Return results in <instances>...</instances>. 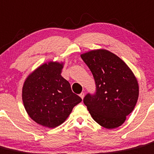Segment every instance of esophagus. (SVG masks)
Listing matches in <instances>:
<instances>
[{
    "instance_id": "esophagus-1",
    "label": "esophagus",
    "mask_w": 154,
    "mask_h": 154,
    "mask_svg": "<svg viewBox=\"0 0 154 154\" xmlns=\"http://www.w3.org/2000/svg\"><path fill=\"white\" fill-rule=\"evenodd\" d=\"M84 95H85L84 92H81V93L80 94V98H82V99H83V97H84Z\"/></svg>"
}]
</instances>
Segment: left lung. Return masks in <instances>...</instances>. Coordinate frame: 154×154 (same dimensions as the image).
<instances>
[{"mask_svg": "<svg viewBox=\"0 0 154 154\" xmlns=\"http://www.w3.org/2000/svg\"><path fill=\"white\" fill-rule=\"evenodd\" d=\"M81 58L95 83V92L86 94L83 103L93 120L101 126L119 127L138 101L136 78L121 59L107 50H92L82 54Z\"/></svg>", "mask_w": 154, "mask_h": 154, "instance_id": "left-lung-1", "label": "left lung"}]
</instances>
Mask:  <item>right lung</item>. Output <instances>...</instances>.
I'll use <instances>...</instances> for the list:
<instances>
[{
  "label": "right lung",
  "instance_id": "add662e5",
  "mask_svg": "<svg viewBox=\"0 0 154 154\" xmlns=\"http://www.w3.org/2000/svg\"><path fill=\"white\" fill-rule=\"evenodd\" d=\"M62 67L58 62L44 64L28 76L22 88L27 113L34 121L46 127L62 124L82 101L61 75Z\"/></svg>",
  "mask_w": 154,
  "mask_h": 154
}]
</instances>
